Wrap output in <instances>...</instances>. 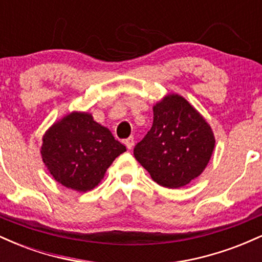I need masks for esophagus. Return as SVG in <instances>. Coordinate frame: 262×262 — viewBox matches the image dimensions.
I'll return each instance as SVG.
<instances>
[{"instance_id":"34e87169","label":"esophagus","mask_w":262,"mask_h":262,"mask_svg":"<svg viewBox=\"0 0 262 262\" xmlns=\"http://www.w3.org/2000/svg\"><path fill=\"white\" fill-rule=\"evenodd\" d=\"M124 144H125V146H127L128 149H132L134 146V138L133 137H129L128 139H125Z\"/></svg>"}]
</instances>
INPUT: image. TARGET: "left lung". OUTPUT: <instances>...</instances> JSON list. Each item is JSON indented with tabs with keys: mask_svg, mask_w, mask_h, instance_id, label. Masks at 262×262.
<instances>
[{
	"mask_svg": "<svg viewBox=\"0 0 262 262\" xmlns=\"http://www.w3.org/2000/svg\"><path fill=\"white\" fill-rule=\"evenodd\" d=\"M152 111L151 129L135 145L134 156L156 183L182 187L208 165L214 134L193 106L176 93L165 96Z\"/></svg>",
	"mask_w": 262,
	"mask_h": 262,
	"instance_id": "obj_1",
	"label": "left lung"
}]
</instances>
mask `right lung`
<instances>
[{"label": "right lung", "mask_w": 262, "mask_h": 262, "mask_svg": "<svg viewBox=\"0 0 262 262\" xmlns=\"http://www.w3.org/2000/svg\"><path fill=\"white\" fill-rule=\"evenodd\" d=\"M125 146L92 114L73 112L45 132L40 152L50 175L79 192L95 188Z\"/></svg>", "instance_id": "add662e5"}]
</instances>
